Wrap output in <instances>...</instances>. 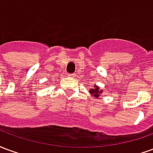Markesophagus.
<instances>
[{"label":"esophagus","mask_w":153,"mask_h":153,"mask_svg":"<svg viewBox=\"0 0 153 153\" xmlns=\"http://www.w3.org/2000/svg\"><path fill=\"white\" fill-rule=\"evenodd\" d=\"M74 75H75L74 74H70V77H74Z\"/></svg>","instance_id":"esophagus-1"}]
</instances>
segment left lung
<instances>
[{
  "label": "left lung",
  "instance_id": "1",
  "mask_svg": "<svg viewBox=\"0 0 153 153\" xmlns=\"http://www.w3.org/2000/svg\"><path fill=\"white\" fill-rule=\"evenodd\" d=\"M89 93H91L93 97H98L100 96L101 93H102V90L100 89L99 87L94 85V88H91V89L89 90Z\"/></svg>",
  "mask_w": 153,
  "mask_h": 153
}]
</instances>
